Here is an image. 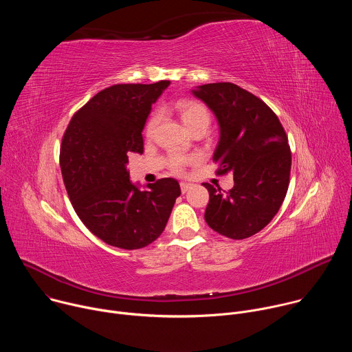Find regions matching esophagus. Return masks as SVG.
Returning a JSON list of instances; mask_svg holds the SVG:
<instances>
[{
  "instance_id": "34e87169",
  "label": "esophagus",
  "mask_w": 352,
  "mask_h": 352,
  "mask_svg": "<svg viewBox=\"0 0 352 352\" xmlns=\"http://www.w3.org/2000/svg\"><path fill=\"white\" fill-rule=\"evenodd\" d=\"M179 185H181V192H182V193L188 192V190L190 189V186H192V184H189V182H181Z\"/></svg>"
}]
</instances>
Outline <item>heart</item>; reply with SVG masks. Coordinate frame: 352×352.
Segmentation results:
<instances>
[{
	"label": "heart",
	"instance_id": "heart-1",
	"mask_svg": "<svg viewBox=\"0 0 352 352\" xmlns=\"http://www.w3.org/2000/svg\"><path fill=\"white\" fill-rule=\"evenodd\" d=\"M175 110L178 111L182 122L185 124V126L189 131L193 129V128H197V126H208L209 128V125H210V113L202 104L195 103V102H179L175 106ZM157 120H159L157 114H153L152 117H150V120L146 124V133L147 135L153 132V129L157 124ZM189 162L190 160L186 159V157L177 156L171 160V168L175 173H181Z\"/></svg>",
	"mask_w": 352,
	"mask_h": 352
}]
</instances>
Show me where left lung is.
Segmentation results:
<instances>
[{
	"label": "left lung",
	"mask_w": 352,
	"mask_h": 352,
	"mask_svg": "<svg viewBox=\"0 0 352 352\" xmlns=\"http://www.w3.org/2000/svg\"><path fill=\"white\" fill-rule=\"evenodd\" d=\"M192 94L219 122L213 153V162L220 164L217 173L234 175L227 195L204 184L210 195L205 220L227 238L252 236L277 214L288 189L291 150L285 131L266 103L234 83L196 86Z\"/></svg>",
	"instance_id": "obj_1"
}]
</instances>
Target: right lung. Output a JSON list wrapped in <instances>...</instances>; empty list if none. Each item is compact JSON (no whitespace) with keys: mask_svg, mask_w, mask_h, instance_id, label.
Returning a JSON list of instances; mask_svg holds the SVG:
<instances>
[{"mask_svg":"<svg viewBox=\"0 0 352 352\" xmlns=\"http://www.w3.org/2000/svg\"><path fill=\"white\" fill-rule=\"evenodd\" d=\"M170 80L106 87L72 117L61 144L60 166L71 204L102 241L140 249L166 228L181 188L162 178L140 189L129 179L128 155L143 153L146 120Z\"/></svg>","mask_w":352,"mask_h":352,"instance_id":"1","label":"right lung"}]
</instances>
